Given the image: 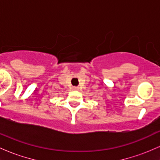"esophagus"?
<instances>
[{
	"instance_id": "esophagus-1",
	"label": "esophagus",
	"mask_w": 160,
	"mask_h": 160,
	"mask_svg": "<svg viewBox=\"0 0 160 160\" xmlns=\"http://www.w3.org/2000/svg\"><path fill=\"white\" fill-rule=\"evenodd\" d=\"M73 90H78V87H73Z\"/></svg>"
}]
</instances>
